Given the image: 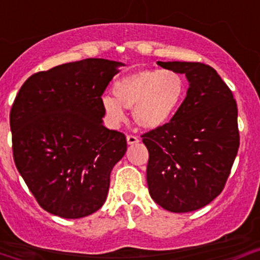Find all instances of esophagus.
I'll list each match as a JSON object with an SVG mask.
<instances>
[{"mask_svg":"<svg viewBox=\"0 0 260 260\" xmlns=\"http://www.w3.org/2000/svg\"><path fill=\"white\" fill-rule=\"evenodd\" d=\"M127 142H128V145H135V143L140 142V138L136 137V136H133V135H128L127 136Z\"/></svg>","mask_w":260,"mask_h":260,"instance_id":"obj_1","label":"esophagus"}]
</instances>
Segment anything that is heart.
I'll return each mask as SVG.
<instances>
[{
  "instance_id": "b5f03b06",
  "label": "heart",
  "mask_w": 260,
  "mask_h": 260,
  "mask_svg": "<svg viewBox=\"0 0 260 260\" xmlns=\"http://www.w3.org/2000/svg\"><path fill=\"white\" fill-rule=\"evenodd\" d=\"M185 91L182 75L174 70H137L115 81L114 98L104 95L102 107L112 123L124 119L123 109H132L138 127L157 129L174 118L182 104Z\"/></svg>"
}]
</instances>
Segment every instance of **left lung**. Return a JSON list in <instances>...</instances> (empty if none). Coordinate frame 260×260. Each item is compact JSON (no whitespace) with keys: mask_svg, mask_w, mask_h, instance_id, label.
Segmentation results:
<instances>
[{"mask_svg":"<svg viewBox=\"0 0 260 260\" xmlns=\"http://www.w3.org/2000/svg\"><path fill=\"white\" fill-rule=\"evenodd\" d=\"M157 64L185 74L190 86L174 118L142 135L149 195L169 211L198 210L220 195L232 171L240 141L237 102L209 65Z\"/></svg>","mask_w":260,"mask_h":260,"instance_id":"obj_1","label":"left lung"}]
</instances>
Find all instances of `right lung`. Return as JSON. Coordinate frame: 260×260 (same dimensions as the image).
<instances>
[{
	"mask_svg": "<svg viewBox=\"0 0 260 260\" xmlns=\"http://www.w3.org/2000/svg\"><path fill=\"white\" fill-rule=\"evenodd\" d=\"M122 62L84 59L31 75L11 113L12 152L39 205L64 219L103 206L125 136L103 125L102 95Z\"/></svg>",
	"mask_w": 260,
	"mask_h": 260,
	"instance_id": "right-lung-1",
	"label": "right lung"
}]
</instances>
